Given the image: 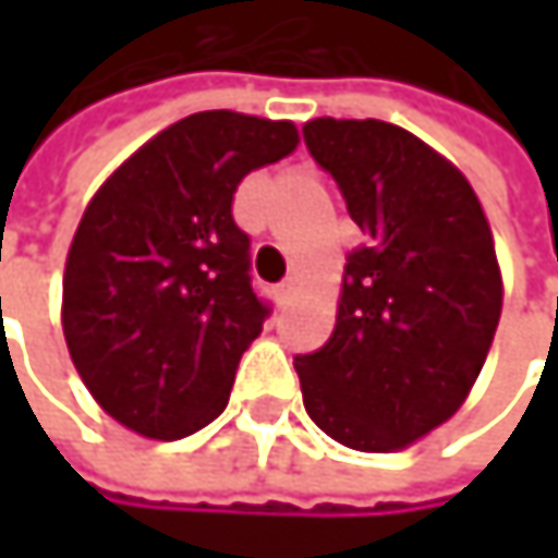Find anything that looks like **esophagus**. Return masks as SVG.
I'll return each instance as SVG.
<instances>
[{
	"mask_svg": "<svg viewBox=\"0 0 558 558\" xmlns=\"http://www.w3.org/2000/svg\"><path fill=\"white\" fill-rule=\"evenodd\" d=\"M293 287H296V278H287L278 287V303H287V296L293 293Z\"/></svg>",
	"mask_w": 558,
	"mask_h": 558,
	"instance_id": "esophagus-1",
	"label": "esophagus"
}]
</instances>
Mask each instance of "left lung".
Wrapping results in <instances>:
<instances>
[{
	"mask_svg": "<svg viewBox=\"0 0 558 558\" xmlns=\"http://www.w3.org/2000/svg\"><path fill=\"white\" fill-rule=\"evenodd\" d=\"M303 138L365 235L329 342L293 362L310 420L359 452L442 426L495 342L504 280L482 199L436 148L381 119H310Z\"/></svg>",
	"mask_w": 558,
	"mask_h": 558,
	"instance_id": "1",
	"label": "left lung"
}]
</instances>
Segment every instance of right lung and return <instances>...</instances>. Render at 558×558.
<instances>
[{"label":"right lung","instance_id":"1","mask_svg":"<svg viewBox=\"0 0 558 558\" xmlns=\"http://www.w3.org/2000/svg\"><path fill=\"white\" fill-rule=\"evenodd\" d=\"M296 145L287 119L196 112L145 142L86 203L60 326L76 375L125 429L183 439L226 410L268 316L232 199L245 173Z\"/></svg>","mask_w":558,"mask_h":558}]
</instances>
